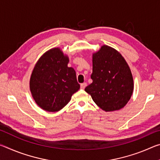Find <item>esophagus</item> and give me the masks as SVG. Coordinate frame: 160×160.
<instances>
[{"instance_id": "34e87169", "label": "esophagus", "mask_w": 160, "mask_h": 160, "mask_svg": "<svg viewBox=\"0 0 160 160\" xmlns=\"http://www.w3.org/2000/svg\"><path fill=\"white\" fill-rule=\"evenodd\" d=\"M86 86H87V83L86 82H83V83H82L80 85V88L82 89V90H83V89L85 88Z\"/></svg>"}]
</instances>
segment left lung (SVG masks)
<instances>
[{"instance_id":"left-lung-1","label":"left lung","mask_w":160,"mask_h":160,"mask_svg":"<svg viewBox=\"0 0 160 160\" xmlns=\"http://www.w3.org/2000/svg\"><path fill=\"white\" fill-rule=\"evenodd\" d=\"M92 82L85 91L105 112L126 106L133 92V78L123 56L115 48L103 45L92 54Z\"/></svg>"}]
</instances>
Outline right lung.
<instances>
[{"instance_id":"obj_1","label":"right lung","mask_w":160,"mask_h":160,"mask_svg":"<svg viewBox=\"0 0 160 160\" xmlns=\"http://www.w3.org/2000/svg\"><path fill=\"white\" fill-rule=\"evenodd\" d=\"M69 58L59 47L43 54L35 64L29 80V90L43 110L56 112L66 106L80 89L75 70L68 66Z\"/></svg>"}]
</instances>
